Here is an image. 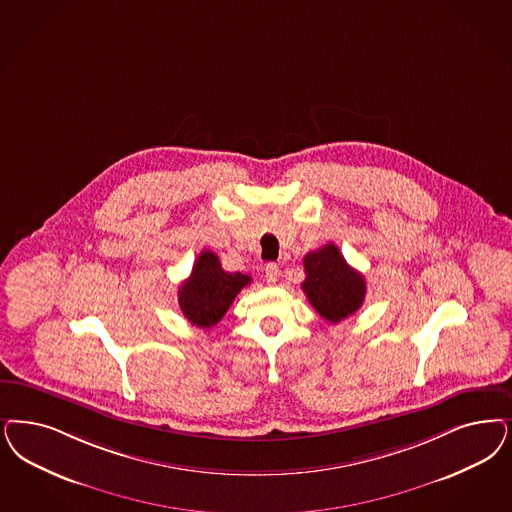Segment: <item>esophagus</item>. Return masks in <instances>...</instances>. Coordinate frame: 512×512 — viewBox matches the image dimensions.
<instances>
[{"label":"esophagus","instance_id":"1","mask_svg":"<svg viewBox=\"0 0 512 512\" xmlns=\"http://www.w3.org/2000/svg\"><path fill=\"white\" fill-rule=\"evenodd\" d=\"M265 278L266 282L270 283V285L278 282V278H280V268H278L276 263H268V265L265 266Z\"/></svg>","mask_w":512,"mask_h":512}]
</instances>
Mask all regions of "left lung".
Instances as JSON below:
<instances>
[{
	"mask_svg": "<svg viewBox=\"0 0 512 512\" xmlns=\"http://www.w3.org/2000/svg\"><path fill=\"white\" fill-rule=\"evenodd\" d=\"M304 272L302 291L321 318L338 323L361 308L367 293L365 278L346 263L335 244L310 251L304 257Z\"/></svg>",
	"mask_w": 512,
	"mask_h": 512,
	"instance_id": "8db88e82",
	"label": "left lung"
}]
</instances>
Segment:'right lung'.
<instances>
[{"label":"right lung","mask_w":512,"mask_h":512,"mask_svg":"<svg viewBox=\"0 0 512 512\" xmlns=\"http://www.w3.org/2000/svg\"><path fill=\"white\" fill-rule=\"evenodd\" d=\"M251 283L242 272H225L219 257L204 249L194 261L191 276L181 283L177 300L183 316L196 327L210 329L227 314L232 300Z\"/></svg>","instance_id":"add662e5"}]
</instances>
